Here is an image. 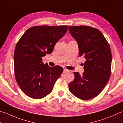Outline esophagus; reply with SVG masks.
I'll list each match as a JSON object with an SVG mask.
<instances>
[{
    "label": "esophagus",
    "instance_id": "obj_1",
    "mask_svg": "<svg viewBox=\"0 0 123 123\" xmlns=\"http://www.w3.org/2000/svg\"><path fill=\"white\" fill-rule=\"evenodd\" d=\"M68 71H69L68 70H67V69H64L63 73H67V72H68Z\"/></svg>",
    "mask_w": 123,
    "mask_h": 123
}]
</instances>
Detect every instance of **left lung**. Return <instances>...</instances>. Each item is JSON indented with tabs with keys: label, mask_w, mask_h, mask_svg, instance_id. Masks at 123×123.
<instances>
[{
	"label": "left lung",
	"mask_w": 123,
	"mask_h": 123,
	"mask_svg": "<svg viewBox=\"0 0 123 123\" xmlns=\"http://www.w3.org/2000/svg\"><path fill=\"white\" fill-rule=\"evenodd\" d=\"M71 36L77 42L79 56L86 59L84 72H74L69 89L75 97L87 100L102 92L111 74L112 55L110 46L100 30L91 26H69Z\"/></svg>",
	"instance_id": "obj_1"
}]
</instances>
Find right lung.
I'll return each mask as SVG.
<instances>
[{
    "instance_id": "right-lung-1",
    "label": "right lung",
    "mask_w": 123,
    "mask_h": 123,
    "mask_svg": "<svg viewBox=\"0 0 123 123\" xmlns=\"http://www.w3.org/2000/svg\"><path fill=\"white\" fill-rule=\"evenodd\" d=\"M68 26H35L26 30L16 44L14 54L17 83L29 97L40 99L52 92L63 69L44 64L42 57L50 54L67 32Z\"/></svg>"
}]
</instances>
